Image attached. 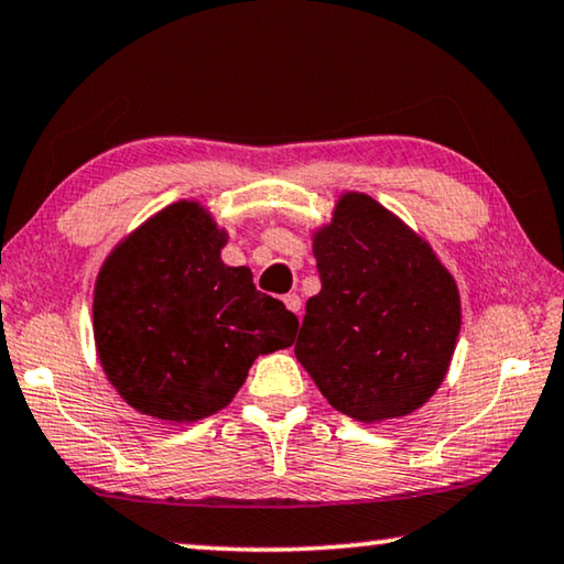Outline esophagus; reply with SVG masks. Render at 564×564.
I'll return each mask as SVG.
<instances>
[{
	"label": "esophagus",
	"mask_w": 564,
	"mask_h": 564,
	"mask_svg": "<svg viewBox=\"0 0 564 564\" xmlns=\"http://www.w3.org/2000/svg\"><path fill=\"white\" fill-rule=\"evenodd\" d=\"M284 305H288V310L290 312H294V315H300V310H302V300H300V294H284Z\"/></svg>",
	"instance_id": "1"
}]
</instances>
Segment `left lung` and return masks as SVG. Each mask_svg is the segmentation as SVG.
<instances>
[{
	"label": "left lung",
	"mask_w": 564,
	"mask_h": 564,
	"mask_svg": "<svg viewBox=\"0 0 564 564\" xmlns=\"http://www.w3.org/2000/svg\"><path fill=\"white\" fill-rule=\"evenodd\" d=\"M319 290L307 300L294 355L335 411L360 423L403 419L444 383L462 297L433 247L383 204L337 196L312 229Z\"/></svg>",
	"instance_id": "1"
}]
</instances>
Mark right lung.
<instances>
[{
  "label": "right lung",
  "mask_w": 564,
  "mask_h": 564,
  "mask_svg": "<svg viewBox=\"0 0 564 564\" xmlns=\"http://www.w3.org/2000/svg\"><path fill=\"white\" fill-rule=\"evenodd\" d=\"M229 234L196 198L153 214L112 247L93 290L102 372L133 411L194 423L231 403L259 355L284 350L297 317L224 264Z\"/></svg>",
  "instance_id": "obj_1"
}]
</instances>
